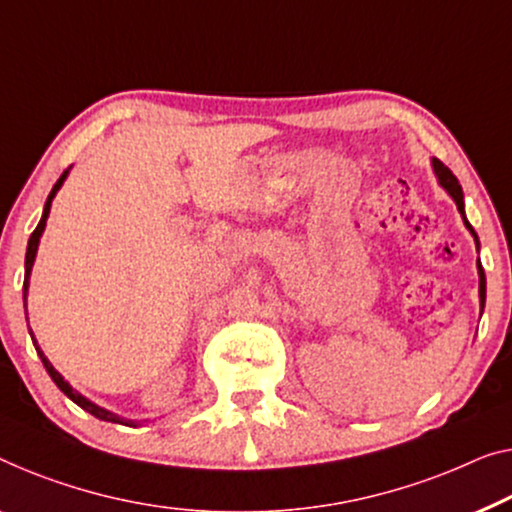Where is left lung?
<instances>
[{"instance_id":"obj_1","label":"left lung","mask_w":512,"mask_h":512,"mask_svg":"<svg viewBox=\"0 0 512 512\" xmlns=\"http://www.w3.org/2000/svg\"><path fill=\"white\" fill-rule=\"evenodd\" d=\"M434 172H437V177H439V183L441 186H444L446 190H448V195L453 197L455 200V204H457V209H460V213L464 216V195H462V186H460V181H457V177L455 174L448 170V167L441 163V160H437L434 158ZM464 225L469 227V232L474 234V239H476V243H478V236H476V232H474V227L469 225V220L464 218ZM478 264V276H480V289H478V294H480V305H485V273H483V266H480V262H476Z\"/></svg>"}]
</instances>
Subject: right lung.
I'll return each mask as SVG.
<instances>
[{"label": "right lung", "mask_w": 512, "mask_h": 512, "mask_svg": "<svg viewBox=\"0 0 512 512\" xmlns=\"http://www.w3.org/2000/svg\"><path fill=\"white\" fill-rule=\"evenodd\" d=\"M66 174H68V170H64V174H61L59 177V181L55 183V186H52V190H50V195H48V202H45V209H43V216H41V223L36 225V230L32 232V236H29V243H27V255H25V285H22V299H27V287H29V273H32V264H34V257H36V248H38V239H41V234H43V230H45V220H48V213H50V204H52V197L57 195V190H59V186L61 183H64V179H66ZM34 338V335H32ZM34 347H36V352H38V356H41V361H43V365H45V370H48V375L52 377V381H55V384L59 386V391L64 393V395H68V398H71L75 404H78V407H82L85 411H89L91 416H96V418H101V421H108V423H124V425H128V421H124V418H119V416H114V414H110V411H105V409H101V407H96L94 402H89L87 398H82V395L78 393V391H73L71 386L66 384L64 381V377L59 375V372L52 368V363L48 361V358H45V354L41 352V349H38V345L34 342ZM133 425V423H131Z\"/></svg>", "instance_id": "add662e5"}]
</instances>
